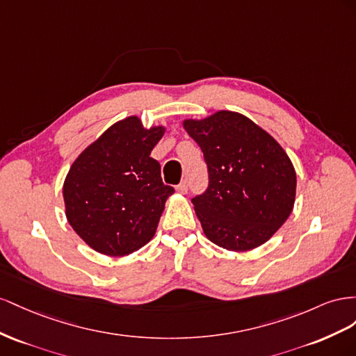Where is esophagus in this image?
<instances>
[{
  "label": "esophagus",
  "mask_w": 356,
  "mask_h": 356,
  "mask_svg": "<svg viewBox=\"0 0 356 356\" xmlns=\"http://www.w3.org/2000/svg\"><path fill=\"white\" fill-rule=\"evenodd\" d=\"M176 191L179 192V194H186V192H188V181L186 180H181L180 184L177 185Z\"/></svg>",
  "instance_id": "obj_1"
}]
</instances>
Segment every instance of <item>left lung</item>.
<instances>
[{
  "instance_id": "8db88e82",
  "label": "left lung",
  "mask_w": 356,
  "mask_h": 356,
  "mask_svg": "<svg viewBox=\"0 0 356 356\" xmlns=\"http://www.w3.org/2000/svg\"><path fill=\"white\" fill-rule=\"evenodd\" d=\"M209 170L204 194L192 198L206 237L227 250L264 245L289 218L297 175L267 131L236 111L184 120Z\"/></svg>"
}]
</instances>
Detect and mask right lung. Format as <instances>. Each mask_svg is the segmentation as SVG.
<instances>
[{
    "label": "right lung",
    "mask_w": 356,
    "mask_h": 356,
    "mask_svg": "<svg viewBox=\"0 0 356 356\" xmlns=\"http://www.w3.org/2000/svg\"><path fill=\"white\" fill-rule=\"evenodd\" d=\"M164 127L122 119L89 145L70 167L63 194L68 223L88 246L125 257L155 236L167 198L161 165L150 152Z\"/></svg>",
    "instance_id": "1"
}]
</instances>
